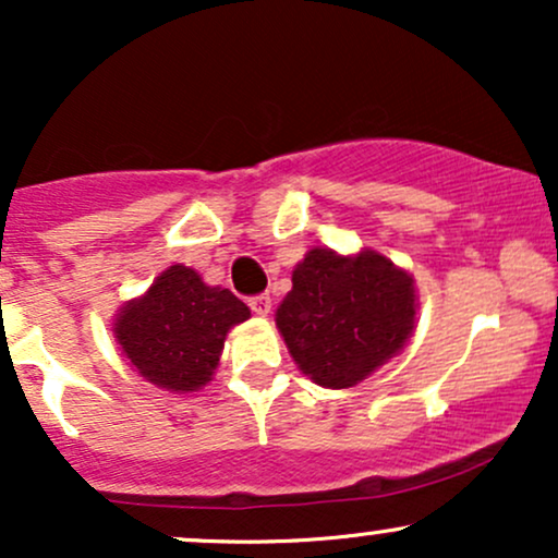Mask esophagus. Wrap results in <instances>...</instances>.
<instances>
[{
  "instance_id": "34e87169",
  "label": "esophagus",
  "mask_w": 558,
  "mask_h": 558,
  "mask_svg": "<svg viewBox=\"0 0 558 558\" xmlns=\"http://www.w3.org/2000/svg\"><path fill=\"white\" fill-rule=\"evenodd\" d=\"M248 306H252L254 315L267 317V315H270V310H272V299L267 296V293H259V296L248 299Z\"/></svg>"
}]
</instances>
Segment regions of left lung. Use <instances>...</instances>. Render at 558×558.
Wrapping results in <instances>:
<instances>
[{"label":"left lung","mask_w":558,"mask_h":558,"mask_svg":"<svg viewBox=\"0 0 558 558\" xmlns=\"http://www.w3.org/2000/svg\"><path fill=\"white\" fill-rule=\"evenodd\" d=\"M275 325L293 362L323 388H351L396 356L414 332L412 275L383 254L310 248Z\"/></svg>","instance_id":"1"}]
</instances>
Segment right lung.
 I'll return each instance as SVG.
<instances>
[{
	"label": "right lung",
	"instance_id": "1",
	"mask_svg": "<svg viewBox=\"0 0 558 558\" xmlns=\"http://www.w3.org/2000/svg\"><path fill=\"white\" fill-rule=\"evenodd\" d=\"M252 317L239 296L207 286L185 265H172L144 296L114 317V338L131 367L157 388L189 393L213 380L226 336Z\"/></svg>",
	"mask_w": 558,
	"mask_h": 558
}]
</instances>
